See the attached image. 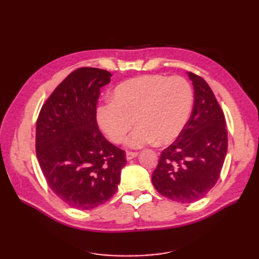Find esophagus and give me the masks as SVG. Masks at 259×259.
<instances>
[{"instance_id": "esophagus-1", "label": "esophagus", "mask_w": 259, "mask_h": 259, "mask_svg": "<svg viewBox=\"0 0 259 259\" xmlns=\"http://www.w3.org/2000/svg\"><path fill=\"white\" fill-rule=\"evenodd\" d=\"M137 156H138V152H131V151H128L125 153V158L126 160H131V159L136 158Z\"/></svg>"}]
</instances>
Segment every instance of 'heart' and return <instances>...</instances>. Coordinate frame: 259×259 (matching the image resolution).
<instances>
[{
	"label": "heart",
	"mask_w": 259,
	"mask_h": 259,
	"mask_svg": "<svg viewBox=\"0 0 259 259\" xmlns=\"http://www.w3.org/2000/svg\"><path fill=\"white\" fill-rule=\"evenodd\" d=\"M192 102L191 87L181 76L141 75L115 88L111 102L98 107L97 121L113 144H122L135 123L138 128L128 140L129 147L152 142L167 146L184 131Z\"/></svg>",
	"instance_id": "b5f03b06"
}]
</instances>
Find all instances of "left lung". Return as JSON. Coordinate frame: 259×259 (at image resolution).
<instances>
[{"label": "left lung", "mask_w": 259, "mask_h": 259, "mask_svg": "<svg viewBox=\"0 0 259 259\" xmlns=\"http://www.w3.org/2000/svg\"><path fill=\"white\" fill-rule=\"evenodd\" d=\"M188 75L195 90L191 115L181 135L161 151L151 177L159 194L181 203L199 200L211 190L227 153L223 110L207 82Z\"/></svg>", "instance_id": "1"}]
</instances>
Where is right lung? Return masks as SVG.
I'll return each mask as SVG.
<instances>
[{
	"mask_svg": "<svg viewBox=\"0 0 259 259\" xmlns=\"http://www.w3.org/2000/svg\"><path fill=\"white\" fill-rule=\"evenodd\" d=\"M111 75L97 68L74 70L48 98L36 121V158L47 184L81 210L115 194L126 162L124 151L110 144L97 123L100 89Z\"/></svg>",
	"mask_w": 259,
	"mask_h": 259,
	"instance_id": "obj_1",
	"label": "right lung"
}]
</instances>
